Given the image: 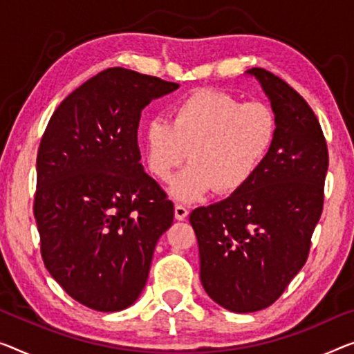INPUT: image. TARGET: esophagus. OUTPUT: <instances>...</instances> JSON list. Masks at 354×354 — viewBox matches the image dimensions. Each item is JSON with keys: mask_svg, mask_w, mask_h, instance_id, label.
<instances>
[{"mask_svg": "<svg viewBox=\"0 0 354 354\" xmlns=\"http://www.w3.org/2000/svg\"><path fill=\"white\" fill-rule=\"evenodd\" d=\"M187 214H189V209L184 207V205H176V207H175V218L178 221H184L187 218Z\"/></svg>", "mask_w": 354, "mask_h": 354, "instance_id": "obj_1", "label": "esophagus"}]
</instances>
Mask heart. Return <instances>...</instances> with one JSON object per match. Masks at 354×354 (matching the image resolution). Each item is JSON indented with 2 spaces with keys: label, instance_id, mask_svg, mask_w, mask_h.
<instances>
[{
  "label": "heart",
  "instance_id": "heart-1",
  "mask_svg": "<svg viewBox=\"0 0 354 354\" xmlns=\"http://www.w3.org/2000/svg\"><path fill=\"white\" fill-rule=\"evenodd\" d=\"M275 135V114L267 104L200 88L173 106L171 120L157 115L146 124V162L152 175L168 183L189 154L192 162L170 187L171 197L181 202L214 187L234 194L254 178Z\"/></svg>",
  "mask_w": 354,
  "mask_h": 354
}]
</instances>
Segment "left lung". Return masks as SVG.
<instances>
[{
  "instance_id": "left-lung-1",
  "label": "left lung",
  "mask_w": 354,
  "mask_h": 354,
  "mask_svg": "<svg viewBox=\"0 0 354 354\" xmlns=\"http://www.w3.org/2000/svg\"><path fill=\"white\" fill-rule=\"evenodd\" d=\"M246 75L259 81L270 102L275 141L243 189L189 216L202 286L235 313L267 308L304 267L329 165L328 145L308 103L270 71L251 68Z\"/></svg>"
}]
</instances>
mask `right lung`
Returning <instances> with one entry per match:
<instances>
[{
	"label": "right lung",
	"instance_id": "right-lung-1",
	"mask_svg": "<svg viewBox=\"0 0 354 354\" xmlns=\"http://www.w3.org/2000/svg\"><path fill=\"white\" fill-rule=\"evenodd\" d=\"M179 84L109 68L60 103L42 135L35 219L47 270L68 295L119 312L146 286L173 203L141 165L138 124Z\"/></svg>",
	"mask_w": 354,
	"mask_h": 354
}]
</instances>
